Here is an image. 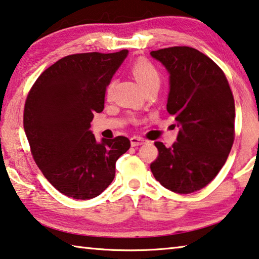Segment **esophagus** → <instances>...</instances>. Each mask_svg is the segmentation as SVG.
<instances>
[{"label":"esophagus","mask_w":259,"mask_h":259,"mask_svg":"<svg viewBox=\"0 0 259 259\" xmlns=\"http://www.w3.org/2000/svg\"><path fill=\"white\" fill-rule=\"evenodd\" d=\"M130 142H131V146H139V145H143L144 143H146V141L143 137H138V136H134L130 138Z\"/></svg>","instance_id":"1"}]
</instances>
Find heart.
Segmentation results:
<instances>
[{"label": "heart", "mask_w": 259, "mask_h": 259, "mask_svg": "<svg viewBox=\"0 0 259 259\" xmlns=\"http://www.w3.org/2000/svg\"><path fill=\"white\" fill-rule=\"evenodd\" d=\"M131 73L136 78L137 83L141 85L143 90H145L150 86H158L161 81V77H160V72L157 68L154 67L153 63H151L149 60L146 59H139L135 61L131 65ZM113 89V81L109 83L107 86V94L109 96Z\"/></svg>", "instance_id": "b5f03b06"}]
</instances>
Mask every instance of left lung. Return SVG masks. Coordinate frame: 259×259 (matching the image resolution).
Returning <instances> with one entry per match:
<instances>
[{"label":"left lung","instance_id":"8db88e82","mask_svg":"<svg viewBox=\"0 0 259 259\" xmlns=\"http://www.w3.org/2000/svg\"><path fill=\"white\" fill-rule=\"evenodd\" d=\"M169 72L167 112L180 128L178 142L154 145L151 163L157 181L176 194L206 187L225 165L235 137V104L219 65L195 48L175 46L151 52Z\"/></svg>","mask_w":259,"mask_h":259}]
</instances>
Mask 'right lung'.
<instances>
[{"instance_id":"obj_1","label":"right lung","mask_w":259,"mask_h":259,"mask_svg":"<svg viewBox=\"0 0 259 259\" xmlns=\"http://www.w3.org/2000/svg\"><path fill=\"white\" fill-rule=\"evenodd\" d=\"M126 55V49L68 55L41 73L27 94L23 121L32 157L61 194L75 199L99 196L115 178L117 159L129 150L126 137L98 143L90 131Z\"/></svg>"}]
</instances>
